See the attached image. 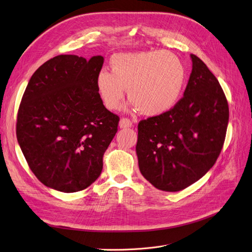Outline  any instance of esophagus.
Instances as JSON below:
<instances>
[{
    "mask_svg": "<svg viewBox=\"0 0 252 252\" xmlns=\"http://www.w3.org/2000/svg\"><path fill=\"white\" fill-rule=\"evenodd\" d=\"M119 125H120L121 128H129V127L132 126V122H131L130 119H128V118H122L120 120Z\"/></svg>",
    "mask_w": 252,
    "mask_h": 252,
    "instance_id": "obj_1",
    "label": "esophagus"
}]
</instances>
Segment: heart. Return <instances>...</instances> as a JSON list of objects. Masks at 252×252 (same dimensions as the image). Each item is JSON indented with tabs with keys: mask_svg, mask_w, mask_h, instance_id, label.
<instances>
[{
	"mask_svg": "<svg viewBox=\"0 0 252 252\" xmlns=\"http://www.w3.org/2000/svg\"><path fill=\"white\" fill-rule=\"evenodd\" d=\"M186 80L182 61L172 52L147 50L118 53L110 61V72L102 70L96 88L104 105L119 110L126 89L133 107L147 117L171 110L179 102Z\"/></svg>",
	"mask_w": 252,
	"mask_h": 252,
	"instance_id": "heart-1",
	"label": "heart"
}]
</instances>
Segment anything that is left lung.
<instances>
[{
  "mask_svg": "<svg viewBox=\"0 0 252 252\" xmlns=\"http://www.w3.org/2000/svg\"><path fill=\"white\" fill-rule=\"evenodd\" d=\"M184 96L164 114L140 121L136 155L143 177L163 191H180L199 181L222 151L229 107L219 81L191 55Z\"/></svg>",
  "mask_w": 252,
  "mask_h": 252,
  "instance_id": "left-lung-1",
  "label": "left lung"
}]
</instances>
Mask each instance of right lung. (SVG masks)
I'll return each mask as SVG.
<instances>
[{
  "label": "right lung",
  "mask_w": 252,
  "mask_h": 252,
  "mask_svg": "<svg viewBox=\"0 0 252 252\" xmlns=\"http://www.w3.org/2000/svg\"><path fill=\"white\" fill-rule=\"evenodd\" d=\"M104 63L61 55L29 80L17 118V139L29 168L45 186L77 192L100 177L103 156L120 118L105 108L96 88Z\"/></svg>",
  "instance_id": "obj_1"
}]
</instances>
